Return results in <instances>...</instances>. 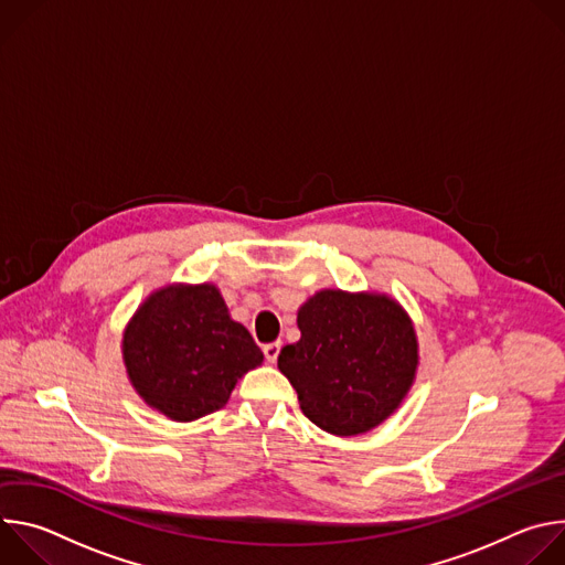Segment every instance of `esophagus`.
I'll use <instances>...</instances> for the list:
<instances>
[{
  "label": "esophagus",
  "instance_id": "1",
  "mask_svg": "<svg viewBox=\"0 0 565 565\" xmlns=\"http://www.w3.org/2000/svg\"><path fill=\"white\" fill-rule=\"evenodd\" d=\"M279 351H281V342H270V344H266V347H264V355H266V360H268L270 364H273V362H277Z\"/></svg>",
  "mask_w": 565,
  "mask_h": 565
}]
</instances>
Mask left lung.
<instances>
[{
  "label": "left lung",
  "instance_id": "8db88e82",
  "mask_svg": "<svg viewBox=\"0 0 565 565\" xmlns=\"http://www.w3.org/2000/svg\"><path fill=\"white\" fill-rule=\"evenodd\" d=\"M299 342L277 366L303 416L333 436L366 434L409 393L418 338L409 315L377 292L319 290L297 312Z\"/></svg>",
  "mask_w": 565,
  "mask_h": 565
}]
</instances>
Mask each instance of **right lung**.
<instances>
[{
	"mask_svg": "<svg viewBox=\"0 0 565 565\" xmlns=\"http://www.w3.org/2000/svg\"><path fill=\"white\" fill-rule=\"evenodd\" d=\"M127 375L147 405L190 423L225 407L236 380L264 362L262 349L212 284L151 292L122 335Z\"/></svg>",
	"mask_w": 565,
	"mask_h": 565,
	"instance_id": "obj_1",
	"label": "right lung"
}]
</instances>
